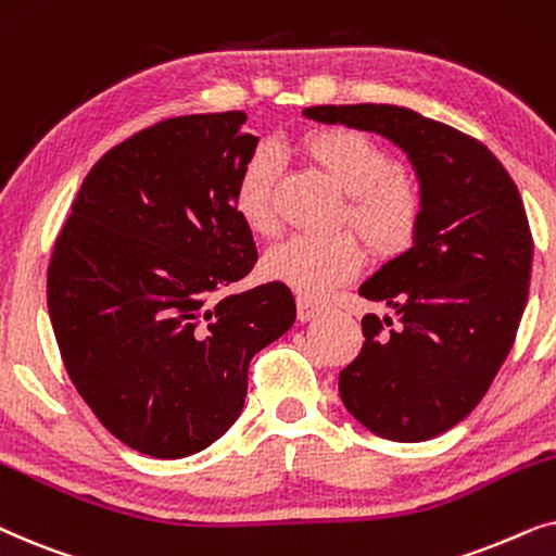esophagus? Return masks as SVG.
<instances>
[{
  "instance_id": "obj_1",
  "label": "esophagus",
  "mask_w": 556,
  "mask_h": 556,
  "mask_svg": "<svg viewBox=\"0 0 556 556\" xmlns=\"http://www.w3.org/2000/svg\"><path fill=\"white\" fill-rule=\"evenodd\" d=\"M320 313H325V302H317L309 298V294H300L298 298V317L302 323L313 320V317H317Z\"/></svg>"
}]
</instances>
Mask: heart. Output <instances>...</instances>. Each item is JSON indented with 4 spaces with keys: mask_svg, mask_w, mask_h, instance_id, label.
<instances>
[{
    "mask_svg": "<svg viewBox=\"0 0 556 556\" xmlns=\"http://www.w3.org/2000/svg\"><path fill=\"white\" fill-rule=\"evenodd\" d=\"M302 152L345 192V220L376 254H396L409 247L421 220V192L409 175L394 169L383 147L361 131L338 127L307 135ZM277 173V150L258 147L236 180V213L254 233L274 228L271 190ZM361 264L364 249L351 231L292 233L266 251L262 269L271 282L317 298L355 277Z\"/></svg>",
    "mask_w": 556,
    "mask_h": 556,
    "instance_id": "heart-1",
    "label": "heart"
}]
</instances>
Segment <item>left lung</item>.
I'll use <instances>...</instances> for the list:
<instances>
[{
    "mask_svg": "<svg viewBox=\"0 0 556 556\" xmlns=\"http://www.w3.org/2000/svg\"><path fill=\"white\" fill-rule=\"evenodd\" d=\"M302 114L374 131L412 162L419 228L358 287L389 313L361 320L364 348L340 371L338 391L383 440L438 438L483 399L527 307L534 243L519 190L485 144L412 109L353 103Z\"/></svg>",
    "mask_w": 556,
    "mask_h": 556,
    "instance_id": "left-lung-1",
    "label": "left lung"
}]
</instances>
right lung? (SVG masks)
I'll return each mask as SVG.
<instances>
[{
    "label": "right lung",
    "instance_id": "add662e5",
    "mask_svg": "<svg viewBox=\"0 0 556 556\" xmlns=\"http://www.w3.org/2000/svg\"><path fill=\"white\" fill-rule=\"evenodd\" d=\"M243 111L175 116L91 167L58 236L48 309L73 387L114 438L175 460L239 419L249 361L292 328L290 287L216 305L256 243L233 205L258 137Z\"/></svg>",
    "mask_w": 556,
    "mask_h": 556
}]
</instances>
